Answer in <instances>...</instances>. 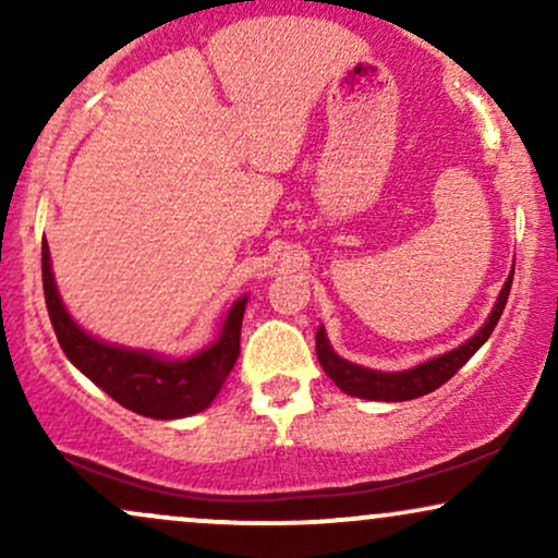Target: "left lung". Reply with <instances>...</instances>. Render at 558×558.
<instances>
[{"label":"left lung","mask_w":558,"mask_h":558,"mask_svg":"<svg viewBox=\"0 0 558 558\" xmlns=\"http://www.w3.org/2000/svg\"><path fill=\"white\" fill-rule=\"evenodd\" d=\"M511 280H514V270L509 272L506 283L501 288V296H498L496 306H493L490 317L485 319V325L480 328L470 341L459 345V349L448 351V354L435 356L430 362H422L414 369H403V373H377V369L360 367V364H351L341 360L336 351L330 349L325 328L317 330V360L323 364V369L328 377L336 383L343 393L356 396V399H373V401H409L420 399V396L433 393L435 388L444 386L446 380H451L459 369L464 367L466 360L490 338L493 328L498 325V319L504 315L506 299H509Z\"/></svg>","instance_id":"8db88e82"}]
</instances>
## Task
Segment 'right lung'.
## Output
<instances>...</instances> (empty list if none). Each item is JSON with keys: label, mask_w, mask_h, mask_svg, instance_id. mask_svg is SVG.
<instances>
[{"label": "right lung", "mask_w": 558, "mask_h": 558, "mask_svg": "<svg viewBox=\"0 0 558 558\" xmlns=\"http://www.w3.org/2000/svg\"><path fill=\"white\" fill-rule=\"evenodd\" d=\"M41 278L49 319L68 360L120 407L144 417L178 420L207 409L241 354V319L246 296L230 306L226 325L213 345L191 360H162L149 351L96 341L73 323L57 293L47 239L41 241Z\"/></svg>", "instance_id": "add662e5"}]
</instances>
